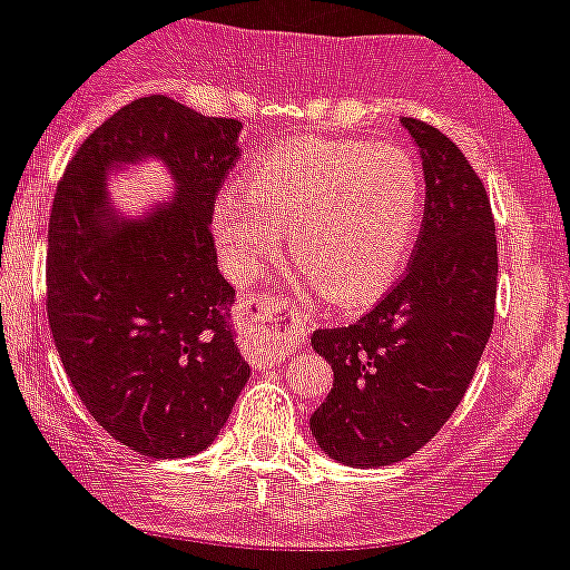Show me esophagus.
I'll return each mask as SVG.
<instances>
[{
	"instance_id": "1",
	"label": "esophagus",
	"mask_w": 570,
	"mask_h": 570,
	"mask_svg": "<svg viewBox=\"0 0 570 570\" xmlns=\"http://www.w3.org/2000/svg\"><path fill=\"white\" fill-rule=\"evenodd\" d=\"M246 309L264 333V353L269 358L292 355L301 338L309 333V321L298 309H292L286 301H246Z\"/></svg>"
}]
</instances>
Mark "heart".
I'll return each instance as SVG.
<instances>
[{
  "mask_svg": "<svg viewBox=\"0 0 570 570\" xmlns=\"http://www.w3.org/2000/svg\"><path fill=\"white\" fill-rule=\"evenodd\" d=\"M422 209V171L395 142L301 137L257 160L244 189L215 203V237L235 281L252 284L284 252L338 306L379 298L399 275Z\"/></svg>",
  "mask_w": 570,
  "mask_h": 570,
  "instance_id": "heart-1",
  "label": "heart"
}]
</instances>
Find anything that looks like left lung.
<instances>
[{"label":"left lung","mask_w":570,"mask_h":570,"mask_svg":"<svg viewBox=\"0 0 570 570\" xmlns=\"http://www.w3.org/2000/svg\"><path fill=\"white\" fill-rule=\"evenodd\" d=\"M424 168V220L404 278L364 318L315 330L333 390L309 419L350 468L402 462L462 402L493 330L497 226L468 157L439 128L402 117Z\"/></svg>","instance_id":"obj_1"}]
</instances>
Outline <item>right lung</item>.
<instances>
[{
	"label": "right lung",
	"instance_id": "1",
	"mask_svg": "<svg viewBox=\"0 0 570 570\" xmlns=\"http://www.w3.org/2000/svg\"><path fill=\"white\" fill-rule=\"evenodd\" d=\"M240 128L160 94L140 97L77 148L53 195V344L94 422L142 456L209 448L249 381L232 330L235 289L212 237ZM148 156L173 171L176 197L126 218L107 200V171Z\"/></svg>",
	"mask_w": 570,
	"mask_h": 570
}]
</instances>
